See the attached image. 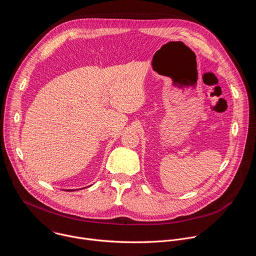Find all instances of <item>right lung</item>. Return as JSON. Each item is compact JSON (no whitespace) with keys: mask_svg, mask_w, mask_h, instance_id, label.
Returning <instances> with one entry per match:
<instances>
[{"mask_svg":"<svg viewBox=\"0 0 256 256\" xmlns=\"http://www.w3.org/2000/svg\"><path fill=\"white\" fill-rule=\"evenodd\" d=\"M82 190V188H81ZM66 192H74V190H66Z\"/></svg>","mask_w":256,"mask_h":256,"instance_id":"add662e5","label":"right lung"}]
</instances>
